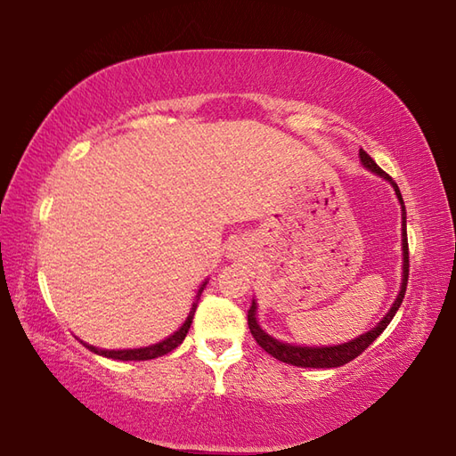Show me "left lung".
I'll use <instances>...</instances> for the list:
<instances>
[{
	"label": "left lung",
	"instance_id": "obj_1",
	"mask_svg": "<svg viewBox=\"0 0 456 456\" xmlns=\"http://www.w3.org/2000/svg\"><path fill=\"white\" fill-rule=\"evenodd\" d=\"M360 159L362 163H364L366 168L370 171L380 175L382 179L388 181L392 187L396 191V197L400 200V205H403V256H404V269H403V288H400V293L396 297L395 305L390 307V312L386 314V318L378 323L376 328H372L368 331V334H362L360 338L352 339L348 344H342V346H328V348H307V346H289V344H283V342H277L272 336H267L264 330L259 328V323L256 320V302L251 304L249 312H247V323H249V330H251V336L256 338V342L259 344V348H264L267 354H272L273 358H277L280 362H285V364H291V366H299V368H338V366H344L352 362L354 358H358L362 352H364L370 344L374 342V339L382 334L386 330V326L392 322L395 318L400 304H403L404 299V293H406V283H408V267H411V261H408V237H406V207H404V200L403 195H400L398 191V184L392 181V176L388 173H384L380 167L374 163V159L370 157L366 151L360 149Z\"/></svg>",
	"mask_w": 456,
	"mask_h": 456
}]
</instances>
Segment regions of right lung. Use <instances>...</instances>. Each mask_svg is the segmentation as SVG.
<instances>
[{"label": "right lung", "instance_id": "add662e5", "mask_svg": "<svg viewBox=\"0 0 456 456\" xmlns=\"http://www.w3.org/2000/svg\"><path fill=\"white\" fill-rule=\"evenodd\" d=\"M205 283H207V281H205ZM205 283L200 285L199 296H200V291H203ZM199 296H197V297H199ZM195 310H197V302L192 304L187 322H184L183 326H181L179 330H176L173 336H168L167 339H163V342H159V344H154V346H149V348H138V350H98V348H94V346H86V344H84V346H86V348L92 350L94 354H100V356L114 358V360H152V358L165 356V354L173 352V350L176 348V346L183 344V339H184V336H187V331H189L191 323H192V315H195Z\"/></svg>", "mask_w": 456, "mask_h": 456}]
</instances>
